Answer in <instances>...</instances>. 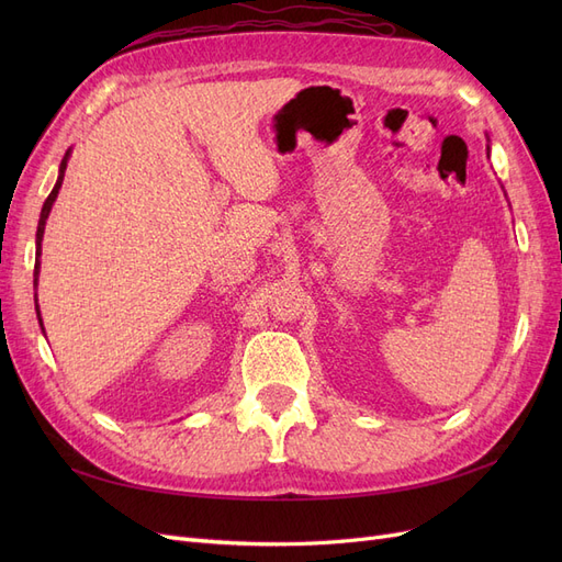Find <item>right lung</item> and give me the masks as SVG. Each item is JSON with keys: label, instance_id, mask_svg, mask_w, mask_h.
I'll use <instances>...</instances> for the list:
<instances>
[{"label": "right lung", "instance_id": "1", "mask_svg": "<svg viewBox=\"0 0 562 562\" xmlns=\"http://www.w3.org/2000/svg\"><path fill=\"white\" fill-rule=\"evenodd\" d=\"M65 166H67V155H65V159L60 161V176H58V182H56L54 190H50V194L46 196V201H44V209H42V215H40V227H37V258H40V252H42V236H44V225H46V217H48V213H50V206H54V201H56V196H58V190H60V184H63ZM37 267H40V260H37ZM35 283H37V281H35ZM40 321H42V318H40Z\"/></svg>", "mask_w": 562, "mask_h": 562}]
</instances>
